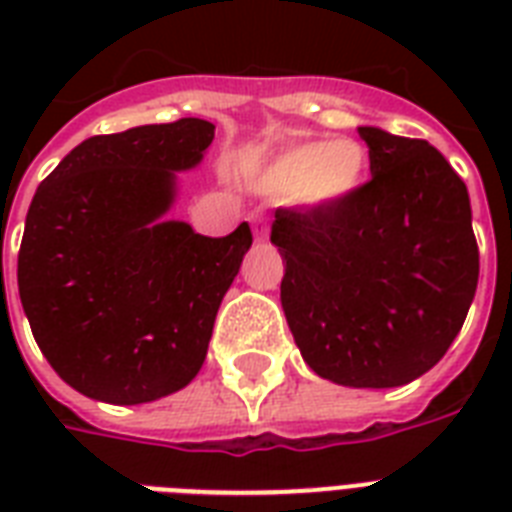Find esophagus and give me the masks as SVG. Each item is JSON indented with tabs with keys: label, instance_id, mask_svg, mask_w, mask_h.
<instances>
[{
	"label": "esophagus",
	"instance_id": "1",
	"mask_svg": "<svg viewBox=\"0 0 512 512\" xmlns=\"http://www.w3.org/2000/svg\"><path fill=\"white\" fill-rule=\"evenodd\" d=\"M255 241L257 244H265V241H268V231H265L260 223H255Z\"/></svg>",
	"mask_w": 512,
	"mask_h": 512
}]
</instances>
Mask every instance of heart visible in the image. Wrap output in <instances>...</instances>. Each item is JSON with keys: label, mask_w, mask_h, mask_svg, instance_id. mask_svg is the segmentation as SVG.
<instances>
[{"label": "heart", "mask_w": 512, "mask_h": 512, "mask_svg": "<svg viewBox=\"0 0 512 512\" xmlns=\"http://www.w3.org/2000/svg\"><path fill=\"white\" fill-rule=\"evenodd\" d=\"M369 151L361 140L340 135L287 146L265 164L257 185L273 199H289L295 207L327 212L348 204L366 185Z\"/></svg>", "instance_id": "1"}]
</instances>
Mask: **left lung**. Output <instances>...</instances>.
I'll list each match as a JSON object with an SVG mask.
<instances>
[{
	"instance_id": "left-lung-1",
	"label": "left lung",
	"mask_w": 512,
	"mask_h": 512,
	"mask_svg": "<svg viewBox=\"0 0 512 512\" xmlns=\"http://www.w3.org/2000/svg\"><path fill=\"white\" fill-rule=\"evenodd\" d=\"M372 180L337 209H276L281 308L305 364L398 388L444 358L478 287L470 196L428 140L358 127Z\"/></svg>"
}]
</instances>
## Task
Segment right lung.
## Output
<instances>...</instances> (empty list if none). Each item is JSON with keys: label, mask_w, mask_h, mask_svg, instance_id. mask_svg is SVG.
Returning a JSON list of instances; mask_svg holds the SVG:
<instances>
[{"label": "right lung", "mask_w": 512, "mask_h": 512, "mask_svg": "<svg viewBox=\"0 0 512 512\" xmlns=\"http://www.w3.org/2000/svg\"><path fill=\"white\" fill-rule=\"evenodd\" d=\"M215 140L207 119L95 135L44 177L28 207L18 292L34 340L82 396L132 406L183 390L207 358L217 308L252 247L167 212L177 172Z\"/></svg>", "instance_id": "obj_1"}]
</instances>
